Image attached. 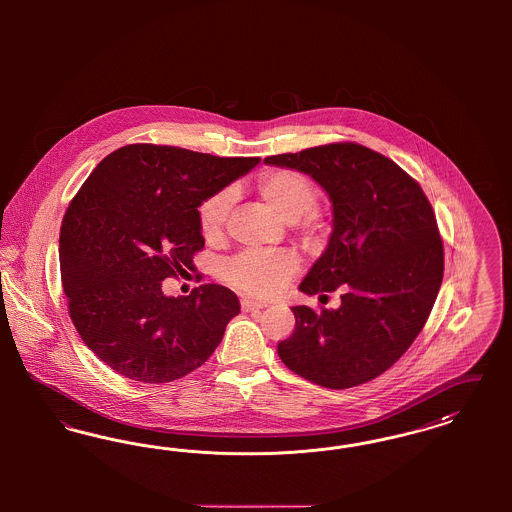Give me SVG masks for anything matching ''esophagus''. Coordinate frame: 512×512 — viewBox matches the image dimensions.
I'll return each mask as SVG.
<instances>
[{"instance_id":"obj_1","label":"esophagus","mask_w":512,"mask_h":512,"mask_svg":"<svg viewBox=\"0 0 512 512\" xmlns=\"http://www.w3.org/2000/svg\"><path fill=\"white\" fill-rule=\"evenodd\" d=\"M265 307H267V303H263V301H255V299H249V297L242 299V309L245 313H253V311H259V309H265Z\"/></svg>"}]
</instances>
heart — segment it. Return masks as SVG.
I'll return each instance as SVG.
<instances>
[{"instance_id":"heart-1","label":"heart","mask_w":512,"mask_h":512,"mask_svg":"<svg viewBox=\"0 0 512 512\" xmlns=\"http://www.w3.org/2000/svg\"><path fill=\"white\" fill-rule=\"evenodd\" d=\"M257 190L270 209L288 222H297L305 236L317 234L318 188L311 176L293 169L268 171L259 178ZM232 203V190H220L199 205V230L205 240H217L222 234ZM297 272L299 261L288 251L247 249L222 265V278L230 286L257 297L278 292Z\"/></svg>"}]
</instances>
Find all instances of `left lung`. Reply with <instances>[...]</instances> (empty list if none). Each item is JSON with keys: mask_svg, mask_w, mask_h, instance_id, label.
<instances>
[{"mask_svg": "<svg viewBox=\"0 0 512 512\" xmlns=\"http://www.w3.org/2000/svg\"><path fill=\"white\" fill-rule=\"evenodd\" d=\"M267 165L309 174L332 201L328 247L299 290H341L338 309L292 307L282 363L322 388L361 386L411 347L436 303L443 242L418 182L382 153L353 142L270 155Z\"/></svg>", "mask_w": 512, "mask_h": 512, "instance_id": "obj_1", "label": "left lung"}]
</instances>
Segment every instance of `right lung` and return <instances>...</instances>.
Wrapping results in <instances>:
<instances>
[{
  "mask_svg": "<svg viewBox=\"0 0 512 512\" xmlns=\"http://www.w3.org/2000/svg\"><path fill=\"white\" fill-rule=\"evenodd\" d=\"M259 161L130 144L74 195L59 234L61 282L80 338L117 374L165 384L213 355L238 295L205 284L167 297L161 282L194 270L205 245L197 207Z\"/></svg>",
  "mask_w": 512,
  "mask_h": 512,
  "instance_id": "right-lung-1",
  "label": "right lung"
}]
</instances>
